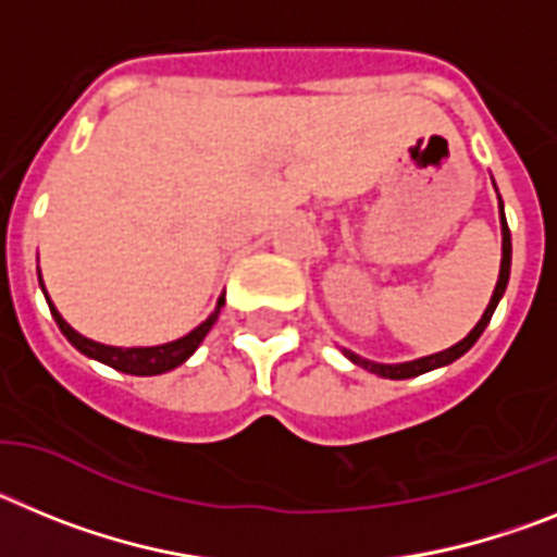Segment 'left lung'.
I'll return each mask as SVG.
<instances>
[{
    "label": "left lung",
    "mask_w": 557,
    "mask_h": 557,
    "mask_svg": "<svg viewBox=\"0 0 557 557\" xmlns=\"http://www.w3.org/2000/svg\"><path fill=\"white\" fill-rule=\"evenodd\" d=\"M507 280H510V230H507V219H505V210H502V269H499V283H496V292H493L491 302H487L485 313H482V319L476 322V327H473L471 333H468L459 345L448 347V350L443 352H434V356H425V359H418V361H409V364H372V361H364L359 359L356 352L345 350L347 359L352 361V364L364 367V370L375 372V375H381V379H414V375H423V372L429 370H437V367H446L451 364V361H457L462 352H468L473 347V342L482 336V331L487 327V322H491L493 311H496V306H499L502 294H505L507 288Z\"/></svg>",
    "instance_id": "left-lung-1"
}]
</instances>
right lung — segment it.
<instances>
[{"mask_svg": "<svg viewBox=\"0 0 557 557\" xmlns=\"http://www.w3.org/2000/svg\"><path fill=\"white\" fill-rule=\"evenodd\" d=\"M38 280H41V274H38ZM47 302H50V299H47ZM221 306H224V297L219 299V308L210 313V319H207V322H201L196 331L187 333V336H182V338H176V342H168V345H159V347L100 345V342H91V338H86V336H81L77 331H72L64 319H61V313L55 311V306H52V302H50V311H52V317H55L61 333H64V336L70 338L72 345L84 352V356H89V359L100 361V364L114 367V370H120V372H128V375H162V372L173 370V367H178V364H185V361L190 359L193 352H196V347L201 345L207 333H210V327L215 325V319H219V313H221Z\"/></svg>", "mask_w": 557, "mask_h": 557, "instance_id": "obj_1", "label": "right lung"}]
</instances>
